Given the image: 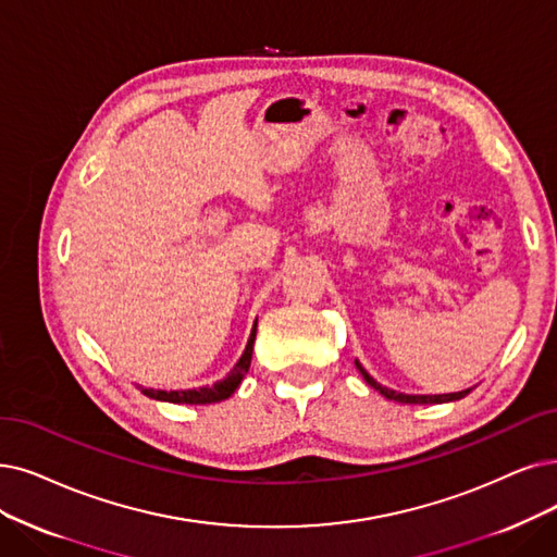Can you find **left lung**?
I'll return each instance as SVG.
<instances>
[{"instance_id":"obj_1","label":"left lung","mask_w":557,"mask_h":557,"mask_svg":"<svg viewBox=\"0 0 557 557\" xmlns=\"http://www.w3.org/2000/svg\"><path fill=\"white\" fill-rule=\"evenodd\" d=\"M356 368H359V372L363 374V380L374 388L380 391L386 399H395V403H403V405H441V403H455V399H461L471 393V388L466 391H459V393H443V395H407V393H397V391H391L382 384H376L372 376L363 370V366L356 361Z\"/></svg>"}]
</instances>
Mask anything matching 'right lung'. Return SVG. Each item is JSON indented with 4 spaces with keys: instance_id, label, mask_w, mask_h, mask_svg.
Masks as SVG:
<instances>
[{
    "instance_id": "1",
    "label": "right lung",
    "mask_w": 557,
    "mask_h": 557,
    "mask_svg": "<svg viewBox=\"0 0 557 557\" xmlns=\"http://www.w3.org/2000/svg\"><path fill=\"white\" fill-rule=\"evenodd\" d=\"M253 341H256V324L251 329V336L247 343V349L239 356V361L235 368L224 376V380L203 386V388H189V391H154V388H141L144 395L150 399H162V403H173V405H214L221 403V399H228L237 386L242 384L244 374L249 372L251 366V354H253Z\"/></svg>"
}]
</instances>
